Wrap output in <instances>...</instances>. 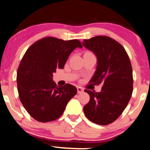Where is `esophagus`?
<instances>
[{
	"label": "esophagus",
	"mask_w": 150,
	"mask_h": 150,
	"mask_svg": "<svg viewBox=\"0 0 150 150\" xmlns=\"http://www.w3.org/2000/svg\"><path fill=\"white\" fill-rule=\"evenodd\" d=\"M77 93L78 94H80L83 92V89L81 87H77Z\"/></svg>",
	"instance_id": "1"
}]
</instances>
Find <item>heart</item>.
Instances as JSON below:
<instances>
[{"mask_svg":"<svg viewBox=\"0 0 150 150\" xmlns=\"http://www.w3.org/2000/svg\"><path fill=\"white\" fill-rule=\"evenodd\" d=\"M86 53H91V52H88V51H87V52H86Z\"/></svg>","mask_w":150,"mask_h":150,"instance_id":"obj_1","label":"heart"}]
</instances>
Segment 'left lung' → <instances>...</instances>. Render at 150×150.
Returning <instances> with one entry per match:
<instances>
[{"label": "left lung", "instance_id": "left-lung-1", "mask_svg": "<svg viewBox=\"0 0 150 150\" xmlns=\"http://www.w3.org/2000/svg\"><path fill=\"white\" fill-rule=\"evenodd\" d=\"M83 45L97 58V69L90 83L102 84L99 93L86 89L90 101L83 107L86 117L99 125H108L119 118L128 104L133 91L132 69L120 43L105 35L83 40Z\"/></svg>", "mask_w": 150, "mask_h": 150}]
</instances>
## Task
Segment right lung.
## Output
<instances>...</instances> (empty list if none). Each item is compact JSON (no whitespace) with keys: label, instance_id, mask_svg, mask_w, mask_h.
I'll list each match as a JSON object with an SVG mask.
<instances>
[{"label":"right lung","instance_id":"obj_1","mask_svg":"<svg viewBox=\"0 0 150 150\" xmlns=\"http://www.w3.org/2000/svg\"><path fill=\"white\" fill-rule=\"evenodd\" d=\"M82 48L78 40H63L54 37L43 38L27 50L17 71L20 100L35 120L46 123L62 115L69 101L77 94L74 86H58L53 73L63 69L71 52Z\"/></svg>","mask_w":150,"mask_h":150}]
</instances>
